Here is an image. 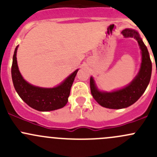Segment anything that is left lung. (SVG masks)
<instances>
[{"mask_svg": "<svg viewBox=\"0 0 157 157\" xmlns=\"http://www.w3.org/2000/svg\"><path fill=\"white\" fill-rule=\"evenodd\" d=\"M124 37H134L138 42L142 53V62L137 77L126 87L112 93L100 92L95 86L93 77H90V90L93 97L105 108L119 109L127 108L143 95L150 83L152 73V63L146 45L135 30L125 29L121 33Z\"/></svg>", "mask_w": 157, "mask_h": 157, "instance_id": "8db88e82", "label": "left lung"}]
</instances>
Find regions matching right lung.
<instances>
[{"label":"right lung","instance_id":"add662e5","mask_svg":"<svg viewBox=\"0 0 157 157\" xmlns=\"http://www.w3.org/2000/svg\"><path fill=\"white\" fill-rule=\"evenodd\" d=\"M17 47H16L13 57L11 75L14 88L20 97L31 108L41 112L63 108L68 101L71 86L78 69L56 87L41 88L33 86L23 78L18 69L17 61Z\"/></svg>","mask_w":157,"mask_h":157}]
</instances>
